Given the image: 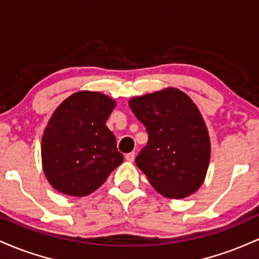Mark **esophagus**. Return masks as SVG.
I'll return each instance as SVG.
<instances>
[{
    "label": "esophagus",
    "mask_w": 259,
    "mask_h": 259,
    "mask_svg": "<svg viewBox=\"0 0 259 259\" xmlns=\"http://www.w3.org/2000/svg\"><path fill=\"white\" fill-rule=\"evenodd\" d=\"M125 159L127 162H134V159H135V152H130V153H126L125 156Z\"/></svg>",
    "instance_id": "1"
}]
</instances>
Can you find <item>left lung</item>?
I'll return each mask as SVG.
<instances>
[{"instance_id":"8db88e82","label":"left lung","mask_w":259,"mask_h":259,"mask_svg":"<svg viewBox=\"0 0 259 259\" xmlns=\"http://www.w3.org/2000/svg\"><path fill=\"white\" fill-rule=\"evenodd\" d=\"M129 106L148 133L136 165L164 197L191 196L203 184L210 159L209 134L197 106L175 88L133 97Z\"/></svg>"}]
</instances>
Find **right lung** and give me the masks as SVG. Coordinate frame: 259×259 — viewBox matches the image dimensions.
Wrapping results in <instances>:
<instances>
[{
    "mask_svg": "<svg viewBox=\"0 0 259 259\" xmlns=\"http://www.w3.org/2000/svg\"><path fill=\"white\" fill-rule=\"evenodd\" d=\"M117 102L105 94L82 90L59 105L41 139L46 179L61 194L82 197L96 191L123 163L106 120Z\"/></svg>",
    "mask_w": 259,
    "mask_h": 259,
    "instance_id": "add662e5",
    "label": "right lung"
}]
</instances>
